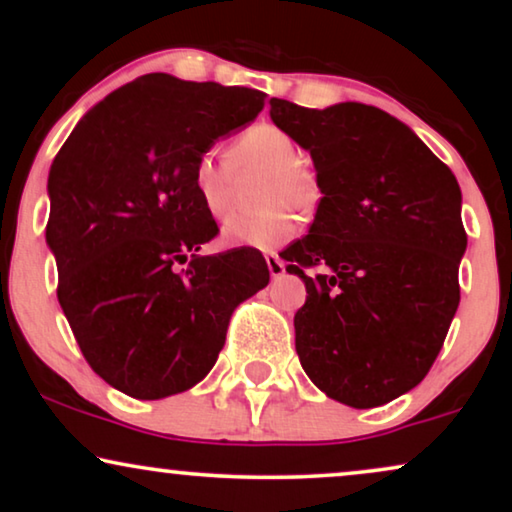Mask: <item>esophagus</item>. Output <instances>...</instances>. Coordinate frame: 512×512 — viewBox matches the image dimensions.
<instances>
[{
    "instance_id": "34e87169",
    "label": "esophagus",
    "mask_w": 512,
    "mask_h": 512,
    "mask_svg": "<svg viewBox=\"0 0 512 512\" xmlns=\"http://www.w3.org/2000/svg\"><path fill=\"white\" fill-rule=\"evenodd\" d=\"M265 263H268V270H270V275L272 277H282L284 272H286V265H284V261L282 258H279L277 254H268L265 256Z\"/></svg>"
}]
</instances>
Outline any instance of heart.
<instances>
[{
  "label": "heart",
  "instance_id": "heart-1",
  "mask_svg": "<svg viewBox=\"0 0 512 512\" xmlns=\"http://www.w3.org/2000/svg\"><path fill=\"white\" fill-rule=\"evenodd\" d=\"M233 165L219 151H202L193 165V186L205 209L216 219L233 207L237 177L263 172L256 188V214H237L223 223V242L230 247L275 249L296 230L291 209L310 212L319 200L317 179L300 165V151L293 139L275 125H254L230 146Z\"/></svg>",
  "mask_w": 512,
  "mask_h": 512
}]
</instances>
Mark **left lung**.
I'll return each instance as SVG.
<instances>
[{
    "mask_svg": "<svg viewBox=\"0 0 512 512\" xmlns=\"http://www.w3.org/2000/svg\"><path fill=\"white\" fill-rule=\"evenodd\" d=\"M270 118L310 151L324 195L307 235L284 251L307 289L293 317L300 363L333 401L377 408L424 380L459 307V184L377 107L272 97Z\"/></svg>",
    "mask_w": 512,
    "mask_h": 512,
    "instance_id": "left-lung-1",
    "label": "left lung"
}]
</instances>
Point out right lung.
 I'll return each instance as SVG.
<instances>
[{"label":"right lung","mask_w":512,"mask_h":512,"mask_svg":"<svg viewBox=\"0 0 512 512\" xmlns=\"http://www.w3.org/2000/svg\"><path fill=\"white\" fill-rule=\"evenodd\" d=\"M263 100L146 74L95 104L53 160L46 244L60 307L90 368L123 394L158 401L205 380L235 307L270 282L256 249L200 256L219 228L193 186L200 153Z\"/></svg>","instance_id":"right-lung-1"}]
</instances>
